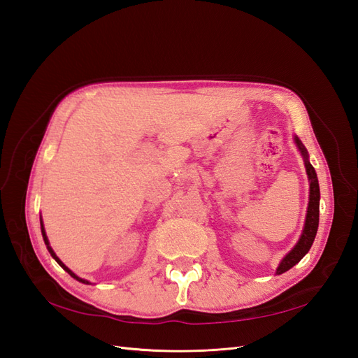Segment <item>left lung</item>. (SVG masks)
I'll use <instances>...</instances> for the list:
<instances>
[{
	"mask_svg": "<svg viewBox=\"0 0 358 358\" xmlns=\"http://www.w3.org/2000/svg\"><path fill=\"white\" fill-rule=\"evenodd\" d=\"M294 143L300 150L303 162H305L306 175L309 180V203H308L306 220H305V225H303L300 239L294 245V248H292L291 251L280 259V263L276 268V275H282L291 267H294L300 259L309 252L313 241H315V236L318 231V222H320V183H318L317 173H315V169H313L309 162V154L305 145L300 142V138L297 136H294Z\"/></svg>",
	"mask_w": 358,
	"mask_h": 358,
	"instance_id": "obj_1",
	"label": "left lung"
}]
</instances>
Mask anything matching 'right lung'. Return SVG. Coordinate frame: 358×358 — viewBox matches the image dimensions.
Segmentation results:
<instances>
[{
    "instance_id": "1",
    "label": "right lung",
    "mask_w": 358,
    "mask_h": 358,
    "mask_svg": "<svg viewBox=\"0 0 358 358\" xmlns=\"http://www.w3.org/2000/svg\"><path fill=\"white\" fill-rule=\"evenodd\" d=\"M40 225H41V234H43V241H45V245H46V248H48V251H49V254L53 257V259H55V262L64 268V270H66V272L71 276V278H74L76 280H79V282H82V284H86V285H90L91 282H90V280H86V279H83V278H79L78 275H76L74 272H71V270L66 266V264H64L62 262H61V259L58 258V255L55 254V251H53V249L50 248V243H49V239H48V236H46V230H45V225H43V221L40 220Z\"/></svg>"
}]
</instances>
